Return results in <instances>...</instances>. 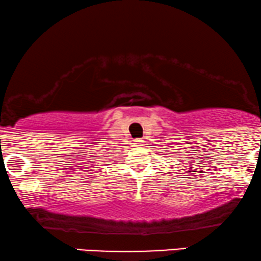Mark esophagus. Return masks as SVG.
Instances as JSON below:
<instances>
[{
	"label": "esophagus",
	"mask_w": 261,
	"mask_h": 261,
	"mask_svg": "<svg viewBox=\"0 0 261 261\" xmlns=\"http://www.w3.org/2000/svg\"><path fill=\"white\" fill-rule=\"evenodd\" d=\"M135 144H136V147H141L143 144V141L142 140H136V141H135Z\"/></svg>",
	"instance_id": "esophagus-1"
}]
</instances>
